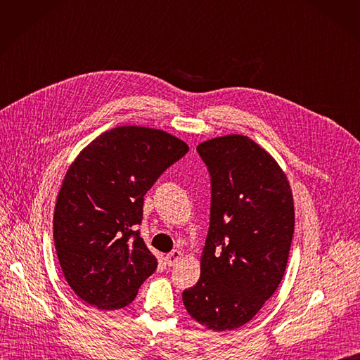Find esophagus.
<instances>
[{
  "label": "esophagus",
  "mask_w": 360,
  "mask_h": 360,
  "mask_svg": "<svg viewBox=\"0 0 360 360\" xmlns=\"http://www.w3.org/2000/svg\"><path fill=\"white\" fill-rule=\"evenodd\" d=\"M181 256H182V253H181L179 250H172L169 255H166V256H165L166 265H167V266H174L175 263L181 259Z\"/></svg>",
  "instance_id": "1"
}]
</instances>
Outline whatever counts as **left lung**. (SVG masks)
Returning a JSON list of instances; mask_svg holds the SVG:
<instances>
[{"label": "left lung", "mask_w": 360, "mask_h": 360, "mask_svg": "<svg viewBox=\"0 0 360 360\" xmlns=\"http://www.w3.org/2000/svg\"><path fill=\"white\" fill-rule=\"evenodd\" d=\"M197 152L211 178L210 227L201 276L182 301L207 328L234 330L282 281L295 224L292 193L275 159L248 136L211 139Z\"/></svg>", "instance_id": "obj_1"}]
</instances>
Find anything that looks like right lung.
Masks as SVG:
<instances>
[{
  "mask_svg": "<svg viewBox=\"0 0 360 360\" xmlns=\"http://www.w3.org/2000/svg\"><path fill=\"white\" fill-rule=\"evenodd\" d=\"M162 130L123 126L98 136L69 166L59 191L53 238L66 282L100 309L129 305L158 266L137 226L158 178L186 155Z\"/></svg>",
  "mask_w": 360,
  "mask_h": 360,
  "instance_id": "1",
  "label": "right lung"
}]
</instances>
